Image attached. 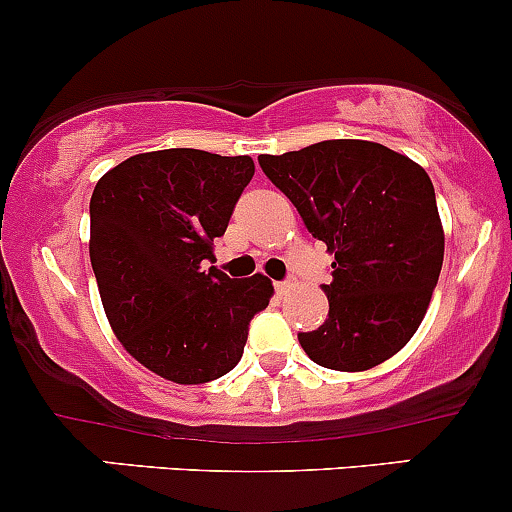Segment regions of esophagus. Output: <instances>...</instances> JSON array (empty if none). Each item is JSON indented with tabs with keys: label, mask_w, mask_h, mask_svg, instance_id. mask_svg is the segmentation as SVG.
<instances>
[{
	"label": "esophagus",
	"mask_w": 512,
	"mask_h": 512,
	"mask_svg": "<svg viewBox=\"0 0 512 512\" xmlns=\"http://www.w3.org/2000/svg\"><path fill=\"white\" fill-rule=\"evenodd\" d=\"M292 287H294V282H277V284H274V289H277L279 297H284V294L292 292Z\"/></svg>",
	"instance_id": "obj_1"
}]
</instances>
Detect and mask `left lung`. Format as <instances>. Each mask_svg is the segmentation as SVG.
<instances>
[{"mask_svg": "<svg viewBox=\"0 0 512 512\" xmlns=\"http://www.w3.org/2000/svg\"><path fill=\"white\" fill-rule=\"evenodd\" d=\"M274 186L326 242L328 319L299 343L314 363L360 373L407 346L432 301L444 228L432 179L410 157L368 139H326L282 157L260 154Z\"/></svg>", "mask_w": 512, "mask_h": 512, "instance_id": "obj_1", "label": "left lung"}]
</instances>
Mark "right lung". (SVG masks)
<instances>
[{"instance_id": "1", "label": "right lung", "mask_w": 512, "mask_h": 512, "mask_svg": "<svg viewBox=\"0 0 512 512\" xmlns=\"http://www.w3.org/2000/svg\"><path fill=\"white\" fill-rule=\"evenodd\" d=\"M252 176L250 157L159 149L134 154L95 184L90 262L102 309L125 351L171 383L230 373L252 316L274 294L265 274L203 270Z\"/></svg>"}]
</instances>
